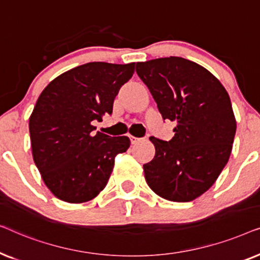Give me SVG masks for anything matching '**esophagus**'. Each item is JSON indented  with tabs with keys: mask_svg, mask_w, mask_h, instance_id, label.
I'll return each mask as SVG.
<instances>
[{
	"mask_svg": "<svg viewBox=\"0 0 260 260\" xmlns=\"http://www.w3.org/2000/svg\"><path fill=\"white\" fill-rule=\"evenodd\" d=\"M129 137H130L131 144H136V143H138V142L141 141V138H137V137H135V136H129Z\"/></svg>",
	"mask_w": 260,
	"mask_h": 260,
	"instance_id": "34e87169",
	"label": "esophagus"
}]
</instances>
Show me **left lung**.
Instances as JSON below:
<instances>
[{
    "label": "left lung",
    "instance_id": "obj_1",
    "mask_svg": "<svg viewBox=\"0 0 260 260\" xmlns=\"http://www.w3.org/2000/svg\"><path fill=\"white\" fill-rule=\"evenodd\" d=\"M163 119L176 123L169 142L150 137L155 157L143 166L158 197L188 202L211 188L229 162L237 122L230 95L213 74L190 60L169 56L137 62Z\"/></svg>",
    "mask_w": 260,
    "mask_h": 260
}]
</instances>
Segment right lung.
I'll return each mask as SVG.
<instances>
[{"mask_svg": "<svg viewBox=\"0 0 260 260\" xmlns=\"http://www.w3.org/2000/svg\"><path fill=\"white\" fill-rule=\"evenodd\" d=\"M135 62H88L53 79L29 117L31 154L49 190L81 204L104 189L115 157L130 147L126 136L94 133L95 120L111 115L115 97L133 77Z\"/></svg>", "mask_w": 260, "mask_h": 260, "instance_id": "1", "label": "right lung"}]
</instances>
